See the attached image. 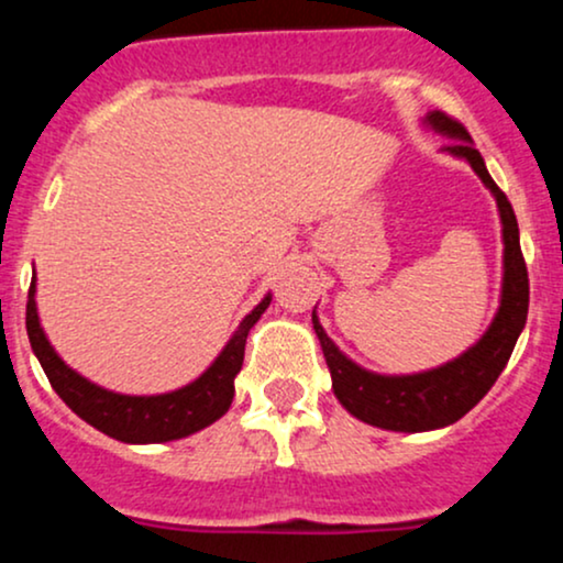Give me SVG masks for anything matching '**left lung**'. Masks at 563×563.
<instances>
[{"instance_id": "1", "label": "left lung", "mask_w": 563, "mask_h": 563, "mask_svg": "<svg viewBox=\"0 0 563 563\" xmlns=\"http://www.w3.org/2000/svg\"><path fill=\"white\" fill-rule=\"evenodd\" d=\"M426 124L452 137L444 151L457 158H466L471 169L493 190L503 222V243H506L503 269L506 273H503L500 309H497L489 331L452 363L434 367V371L412 373V376H378V373L354 365L328 339L312 312L314 333L320 339L325 363L331 367L333 391L339 402L360 421L389 431H431L466 416L471 407L493 389L497 376L506 367L529 309V277L519 245V224H516V214L506 192L489 177L484 158L461 121L442 111H431L426 115Z\"/></svg>"}]
</instances>
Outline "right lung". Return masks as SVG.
I'll return each mask as SVG.
<instances>
[{
	"instance_id": "right-lung-1",
	"label": "right lung",
	"mask_w": 563,
	"mask_h": 563,
	"mask_svg": "<svg viewBox=\"0 0 563 563\" xmlns=\"http://www.w3.org/2000/svg\"><path fill=\"white\" fill-rule=\"evenodd\" d=\"M36 277L31 280L29 303H25V331L34 354L47 373L49 384L57 391V397L66 402L81 421L95 426L102 434L119 439L129 444H153V442H172L206 429L224 412L230 410L232 397H235V376L243 367L245 335H249L254 322L262 318L264 309L269 307L273 296H264L262 303L245 314L238 331L232 333L228 346L211 363L203 376L183 386V389L169 394H156V397H129V394H115L92 384L57 357V352L49 346L47 335L38 325L36 314Z\"/></svg>"
}]
</instances>
